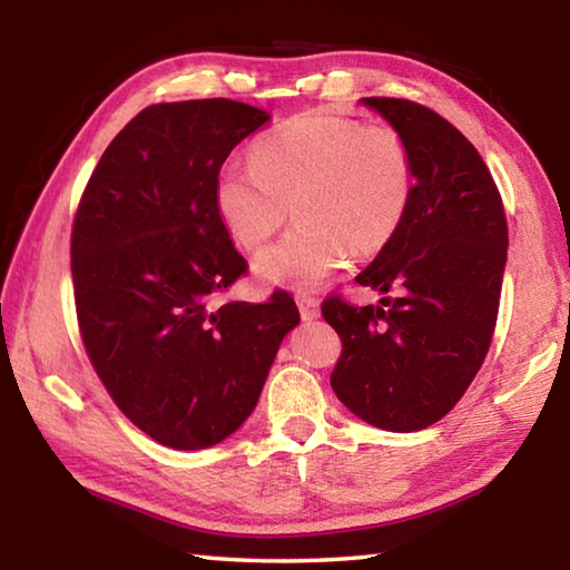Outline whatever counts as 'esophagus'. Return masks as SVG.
Masks as SVG:
<instances>
[{
    "label": "esophagus",
    "mask_w": 570,
    "mask_h": 570,
    "mask_svg": "<svg viewBox=\"0 0 570 570\" xmlns=\"http://www.w3.org/2000/svg\"><path fill=\"white\" fill-rule=\"evenodd\" d=\"M296 304H298V312H302V320L312 322V320H316V316H320V298H316V296L298 294Z\"/></svg>",
    "instance_id": "esophagus-1"
}]
</instances>
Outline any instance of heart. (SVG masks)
<instances>
[{
  "label": "heart",
  "instance_id": "obj_1",
  "mask_svg": "<svg viewBox=\"0 0 570 570\" xmlns=\"http://www.w3.org/2000/svg\"><path fill=\"white\" fill-rule=\"evenodd\" d=\"M417 170L404 135L336 112H306L264 132L248 166L218 173L216 210L244 250H262L288 218L298 224L258 256L266 282L312 286L356 256H377L410 216Z\"/></svg>",
  "mask_w": 570,
  "mask_h": 570
}]
</instances>
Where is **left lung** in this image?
Instances as JSON below:
<instances>
[{
    "instance_id": "1",
    "label": "left lung",
    "mask_w": 570,
    "mask_h": 570,
    "mask_svg": "<svg viewBox=\"0 0 570 570\" xmlns=\"http://www.w3.org/2000/svg\"><path fill=\"white\" fill-rule=\"evenodd\" d=\"M407 138L417 188L392 244L356 276L384 296L354 306L332 294L322 314L342 340L332 390L356 417L414 432L445 417L485 362L508 258L500 190L475 146L420 102L364 98Z\"/></svg>"
}]
</instances>
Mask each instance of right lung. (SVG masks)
I'll list each match as a JSON object with an SVG mask.
<instances>
[{
    "label": "right lung",
    "instance_id": "obj_1",
    "mask_svg": "<svg viewBox=\"0 0 570 570\" xmlns=\"http://www.w3.org/2000/svg\"><path fill=\"white\" fill-rule=\"evenodd\" d=\"M268 115L208 98L140 110L102 153L75 210V312L118 410L173 450H206L254 412L292 294L220 302L248 272L216 210L220 166Z\"/></svg>",
    "mask_w": 570,
    "mask_h": 570
}]
</instances>
